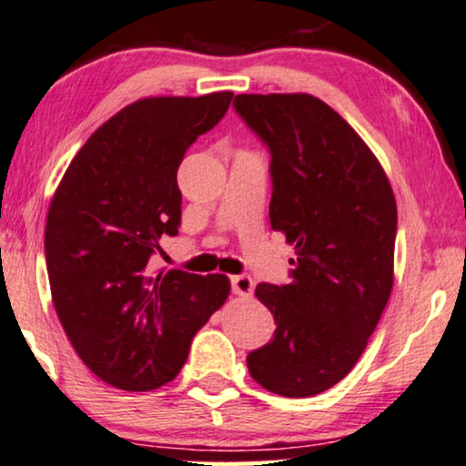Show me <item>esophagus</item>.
<instances>
[{
	"instance_id": "34e87169",
	"label": "esophagus",
	"mask_w": 466,
	"mask_h": 466,
	"mask_svg": "<svg viewBox=\"0 0 466 466\" xmlns=\"http://www.w3.org/2000/svg\"><path fill=\"white\" fill-rule=\"evenodd\" d=\"M253 279L248 277V274H238V277H232V291L236 296H242V298H248L253 293Z\"/></svg>"
}]
</instances>
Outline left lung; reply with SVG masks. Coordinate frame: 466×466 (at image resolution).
I'll return each instance as SVG.
<instances>
[{
	"label": "left lung",
	"instance_id": "obj_1",
	"mask_svg": "<svg viewBox=\"0 0 466 466\" xmlns=\"http://www.w3.org/2000/svg\"><path fill=\"white\" fill-rule=\"evenodd\" d=\"M234 107L270 149V226L298 255L289 285L255 287L277 331L247 367L266 390L312 397L355 367L390 298L395 194L355 128L317 96L236 95Z\"/></svg>",
	"mask_w": 466,
	"mask_h": 466
}]
</instances>
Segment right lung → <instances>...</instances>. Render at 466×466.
<instances>
[{
  "mask_svg": "<svg viewBox=\"0 0 466 466\" xmlns=\"http://www.w3.org/2000/svg\"><path fill=\"white\" fill-rule=\"evenodd\" d=\"M232 96L224 90L127 105L88 137L52 196V301L77 357L116 389L170 382L196 331L230 296L224 274H152L149 258L162 234L179 232L183 156L226 116Z\"/></svg>",
  "mask_w": 466,
  "mask_h": 466,
  "instance_id": "obj_1",
  "label": "right lung"
}]
</instances>
